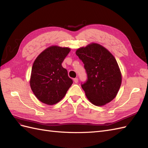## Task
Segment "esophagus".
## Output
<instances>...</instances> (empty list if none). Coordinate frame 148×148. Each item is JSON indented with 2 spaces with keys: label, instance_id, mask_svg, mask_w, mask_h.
<instances>
[{
  "label": "esophagus",
  "instance_id": "1",
  "mask_svg": "<svg viewBox=\"0 0 148 148\" xmlns=\"http://www.w3.org/2000/svg\"><path fill=\"white\" fill-rule=\"evenodd\" d=\"M73 81L75 83H77L78 82V79L77 78H75L73 79Z\"/></svg>",
  "mask_w": 148,
  "mask_h": 148
}]
</instances>
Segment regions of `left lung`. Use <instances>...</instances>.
I'll list each match as a JSON object with an SVG mask.
<instances>
[{"label": "left lung", "mask_w": 148, "mask_h": 148, "mask_svg": "<svg viewBox=\"0 0 148 148\" xmlns=\"http://www.w3.org/2000/svg\"><path fill=\"white\" fill-rule=\"evenodd\" d=\"M76 54L83 62L87 74L82 87L89 101L101 106L112 101L122 83V75L113 55L96 43L78 49Z\"/></svg>", "instance_id": "1"}]
</instances>
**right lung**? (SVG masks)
Wrapping results in <instances>:
<instances>
[{
    "label": "right lung",
    "mask_w": 148,
    "mask_h": 148,
    "mask_svg": "<svg viewBox=\"0 0 148 148\" xmlns=\"http://www.w3.org/2000/svg\"><path fill=\"white\" fill-rule=\"evenodd\" d=\"M70 51L68 47H49L34 62L30 86L36 97L44 104L53 105L59 102L73 83L62 66Z\"/></svg>",
    "instance_id": "1"
}]
</instances>
